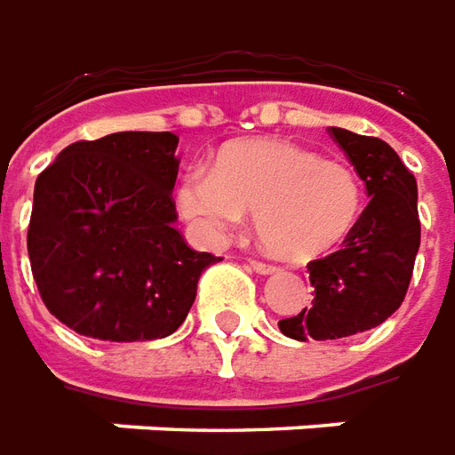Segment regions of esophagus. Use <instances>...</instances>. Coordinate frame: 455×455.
Returning a JSON list of instances; mask_svg holds the SVG:
<instances>
[{"label": "esophagus", "instance_id": "esophagus-1", "mask_svg": "<svg viewBox=\"0 0 455 455\" xmlns=\"http://www.w3.org/2000/svg\"><path fill=\"white\" fill-rule=\"evenodd\" d=\"M250 267H252L254 272H259V274H272V272H276V264L262 262V259H250Z\"/></svg>", "mask_w": 455, "mask_h": 455}]
</instances>
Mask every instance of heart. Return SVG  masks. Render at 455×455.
Returning <instances> with one entry per match:
<instances>
[{
    "mask_svg": "<svg viewBox=\"0 0 455 455\" xmlns=\"http://www.w3.org/2000/svg\"><path fill=\"white\" fill-rule=\"evenodd\" d=\"M179 208L201 233L222 235L254 211L269 252L306 262L336 250L363 211V183L343 161L282 140H244L218 151L212 173L191 169Z\"/></svg>",
    "mask_w": 455,
    "mask_h": 455,
    "instance_id": "b5f03b06",
    "label": "heart"
}]
</instances>
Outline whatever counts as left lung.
<instances>
[{
	"label": "left lung",
	"instance_id": "1",
	"mask_svg": "<svg viewBox=\"0 0 455 455\" xmlns=\"http://www.w3.org/2000/svg\"><path fill=\"white\" fill-rule=\"evenodd\" d=\"M328 134L346 151L372 201L340 250L306 264L314 304L279 321V331L294 340H336L387 321L407 296L421 240L417 179L397 151L340 127Z\"/></svg>",
	"mask_w": 455,
	"mask_h": 455
}]
</instances>
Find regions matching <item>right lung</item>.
Masks as SVG:
<instances>
[{"label":"right lung","mask_w":455,"mask_h":455,"mask_svg":"<svg viewBox=\"0 0 455 455\" xmlns=\"http://www.w3.org/2000/svg\"><path fill=\"white\" fill-rule=\"evenodd\" d=\"M179 137L117 132L83 140L38 173L28 259L51 314L112 343L171 336L222 257L196 252L176 222Z\"/></svg>","instance_id":"1"}]
</instances>
